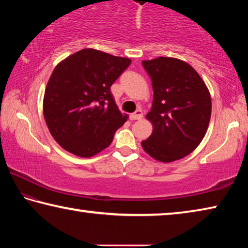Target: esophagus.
Segmentation results:
<instances>
[{"mask_svg":"<svg viewBox=\"0 0 248 248\" xmlns=\"http://www.w3.org/2000/svg\"><path fill=\"white\" fill-rule=\"evenodd\" d=\"M142 117H143V114H142V110H137L134 114H132L131 116H130V119L131 120H140L142 119Z\"/></svg>","mask_w":248,"mask_h":248,"instance_id":"1","label":"esophagus"}]
</instances>
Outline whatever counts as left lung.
I'll return each mask as SVG.
<instances>
[{
    "label": "left lung",
    "instance_id": "1",
    "mask_svg": "<svg viewBox=\"0 0 248 248\" xmlns=\"http://www.w3.org/2000/svg\"><path fill=\"white\" fill-rule=\"evenodd\" d=\"M152 79L153 103L146 114L153 125L142 148L154 159L174 162L202 141L211 117V96L203 79L187 62L158 57L142 61Z\"/></svg>",
    "mask_w": 248,
    "mask_h": 248
}]
</instances>
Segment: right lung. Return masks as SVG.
Masks as SVG:
<instances>
[{
  "mask_svg": "<svg viewBox=\"0 0 248 248\" xmlns=\"http://www.w3.org/2000/svg\"><path fill=\"white\" fill-rule=\"evenodd\" d=\"M131 60L95 49H82L54 68L46 86L44 117L53 139L79 157L108 148L125 121L110 86Z\"/></svg>",
  "mask_w": 248,
  "mask_h": 248,
  "instance_id": "right-lung-1",
  "label": "right lung"
}]
</instances>
